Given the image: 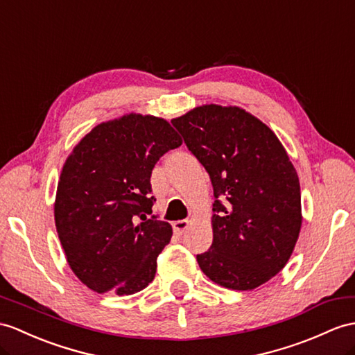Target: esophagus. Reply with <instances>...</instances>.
<instances>
[{
  "mask_svg": "<svg viewBox=\"0 0 355 355\" xmlns=\"http://www.w3.org/2000/svg\"><path fill=\"white\" fill-rule=\"evenodd\" d=\"M191 226V221L189 220H178L173 223V230H175V233H178V235H182V233Z\"/></svg>",
  "mask_w": 355,
  "mask_h": 355,
  "instance_id": "obj_1",
  "label": "esophagus"
}]
</instances>
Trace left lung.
Masks as SVG:
<instances>
[{
	"mask_svg": "<svg viewBox=\"0 0 355 355\" xmlns=\"http://www.w3.org/2000/svg\"><path fill=\"white\" fill-rule=\"evenodd\" d=\"M209 173L212 245L197 254L214 283L252 291L280 272L300 236L297 170L270 128L239 107L206 103L171 120Z\"/></svg>",
	"mask_w": 355,
	"mask_h": 355,
	"instance_id": "8db88e82",
	"label": "left lung"
}]
</instances>
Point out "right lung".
<instances>
[{"mask_svg": "<svg viewBox=\"0 0 355 355\" xmlns=\"http://www.w3.org/2000/svg\"><path fill=\"white\" fill-rule=\"evenodd\" d=\"M182 138L166 119L129 112L102 122L66 158L54 218L73 274L98 293L132 295L157 272L173 229L152 214L155 164Z\"/></svg>", "mask_w": 355, "mask_h": 355, "instance_id": "add662e5", "label": "right lung"}]
</instances>
